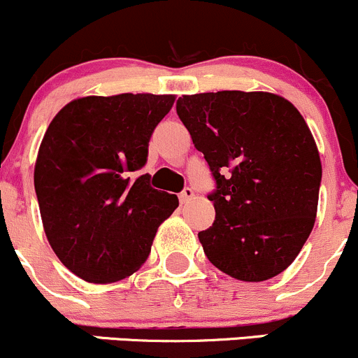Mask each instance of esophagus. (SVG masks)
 Returning <instances> with one entry per match:
<instances>
[{
	"mask_svg": "<svg viewBox=\"0 0 358 358\" xmlns=\"http://www.w3.org/2000/svg\"><path fill=\"white\" fill-rule=\"evenodd\" d=\"M193 198H194V191L189 189V187H186V189H184L182 193L179 194V201L182 203V205H186V203H189Z\"/></svg>",
	"mask_w": 358,
	"mask_h": 358,
	"instance_id": "obj_1",
	"label": "esophagus"
}]
</instances>
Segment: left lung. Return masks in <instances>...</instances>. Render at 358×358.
I'll return each instance as SVG.
<instances>
[{"label":"left lung","mask_w":358,"mask_h":358,"mask_svg":"<svg viewBox=\"0 0 358 358\" xmlns=\"http://www.w3.org/2000/svg\"><path fill=\"white\" fill-rule=\"evenodd\" d=\"M178 116L217 180L198 234L213 266L242 282L287 270L317 215L321 159L297 107L270 92L182 95Z\"/></svg>","instance_id":"left-lung-1"}]
</instances>
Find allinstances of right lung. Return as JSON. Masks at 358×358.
Here are the masks:
<instances>
[{
    "label": "right lung",
    "instance_id": "1",
    "mask_svg": "<svg viewBox=\"0 0 358 358\" xmlns=\"http://www.w3.org/2000/svg\"><path fill=\"white\" fill-rule=\"evenodd\" d=\"M176 95H88L45 129L34 169L42 225L52 251L76 276L113 283L141 268L157 229L179 206L153 189L147 162L153 129Z\"/></svg>",
    "mask_w": 358,
    "mask_h": 358
}]
</instances>
